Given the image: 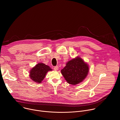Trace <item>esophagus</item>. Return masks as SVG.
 I'll return each instance as SVG.
<instances>
[{
    "label": "esophagus",
    "mask_w": 120,
    "mask_h": 120,
    "mask_svg": "<svg viewBox=\"0 0 120 120\" xmlns=\"http://www.w3.org/2000/svg\"><path fill=\"white\" fill-rule=\"evenodd\" d=\"M58 68H59L58 66H55V67H54V70H55V71H57V70H58Z\"/></svg>",
    "instance_id": "34e87169"
}]
</instances>
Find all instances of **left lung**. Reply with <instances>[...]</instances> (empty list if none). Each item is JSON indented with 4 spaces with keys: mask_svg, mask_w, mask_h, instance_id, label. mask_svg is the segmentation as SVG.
Listing matches in <instances>:
<instances>
[{
    "mask_svg": "<svg viewBox=\"0 0 120 120\" xmlns=\"http://www.w3.org/2000/svg\"><path fill=\"white\" fill-rule=\"evenodd\" d=\"M61 72L68 83L75 85L86 78L89 72V66L81 58L76 57L68 61Z\"/></svg>",
    "mask_w": 120,
    "mask_h": 120,
    "instance_id": "left-lung-1",
    "label": "left lung"
}]
</instances>
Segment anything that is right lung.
Returning a JSON list of instances; mask_svg holds the SVG:
<instances>
[{"label":"right lung","mask_w":120,"mask_h":120,"mask_svg":"<svg viewBox=\"0 0 120 120\" xmlns=\"http://www.w3.org/2000/svg\"><path fill=\"white\" fill-rule=\"evenodd\" d=\"M52 69L48 65L40 63L30 70V77L34 82L40 83L45 76L46 73Z\"/></svg>","instance_id":"right-lung-1"}]
</instances>
